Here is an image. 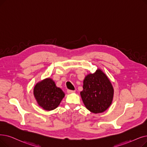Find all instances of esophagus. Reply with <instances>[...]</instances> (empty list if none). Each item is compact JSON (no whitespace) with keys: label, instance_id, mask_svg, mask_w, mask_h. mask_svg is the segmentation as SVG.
<instances>
[{"label":"esophagus","instance_id":"1","mask_svg":"<svg viewBox=\"0 0 147 147\" xmlns=\"http://www.w3.org/2000/svg\"><path fill=\"white\" fill-rule=\"evenodd\" d=\"M75 92L74 91H73V90H70V89H68V90H67V93H68V94L73 93V92Z\"/></svg>","mask_w":147,"mask_h":147}]
</instances>
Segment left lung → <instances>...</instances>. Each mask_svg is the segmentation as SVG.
Returning <instances> with one entry per match:
<instances>
[{
  "mask_svg": "<svg viewBox=\"0 0 147 147\" xmlns=\"http://www.w3.org/2000/svg\"><path fill=\"white\" fill-rule=\"evenodd\" d=\"M84 90L80 92L83 102L89 111L94 113L105 112L112 103L113 88L106 74L100 69L86 76Z\"/></svg>",
  "mask_w": 147,
  "mask_h": 147,
  "instance_id": "8db88e82",
  "label": "left lung"
}]
</instances>
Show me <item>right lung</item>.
I'll list each match as a JSON object with an SVG mask.
<instances>
[{
	"label": "right lung",
	"instance_id": "add662e5",
	"mask_svg": "<svg viewBox=\"0 0 147 147\" xmlns=\"http://www.w3.org/2000/svg\"><path fill=\"white\" fill-rule=\"evenodd\" d=\"M34 94L38 104L46 111L56 109L65 96L62 89L50 78L38 83L35 86Z\"/></svg>",
	"mask_w": 147,
	"mask_h": 147
}]
</instances>
